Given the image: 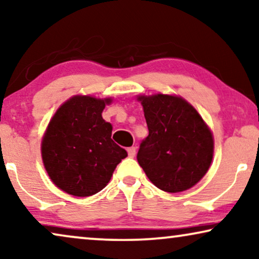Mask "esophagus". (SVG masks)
<instances>
[{
    "label": "esophagus",
    "mask_w": 259,
    "mask_h": 259,
    "mask_svg": "<svg viewBox=\"0 0 259 259\" xmlns=\"http://www.w3.org/2000/svg\"><path fill=\"white\" fill-rule=\"evenodd\" d=\"M127 153H128V157L133 158L136 155V147H128L127 148Z\"/></svg>",
    "instance_id": "1"
}]
</instances>
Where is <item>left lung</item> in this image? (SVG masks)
Masks as SVG:
<instances>
[{
	"instance_id": "8db88e82",
	"label": "left lung",
	"mask_w": 259,
	"mask_h": 259,
	"mask_svg": "<svg viewBox=\"0 0 259 259\" xmlns=\"http://www.w3.org/2000/svg\"><path fill=\"white\" fill-rule=\"evenodd\" d=\"M148 127L138 162L158 189L176 193L199 182L213 157V138L204 120L179 97H139Z\"/></svg>"
}]
</instances>
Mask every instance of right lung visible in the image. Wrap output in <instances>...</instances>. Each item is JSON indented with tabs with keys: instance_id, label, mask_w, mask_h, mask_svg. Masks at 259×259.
<instances>
[{
	"instance_id": "1",
	"label": "right lung",
	"mask_w": 259,
	"mask_h": 259,
	"mask_svg": "<svg viewBox=\"0 0 259 259\" xmlns=\"http://www.w3.org/2000/svg\"><path fill=\"white\" fill-rule=\"evenodd\" d=\"M111 99L77 95L66 101L49 122L42 159L52 182L75 197H88L107 185L127 152L112 140V125L101 113Z\"/></svg>"
}]
</instances>
